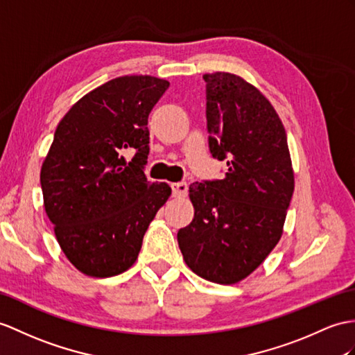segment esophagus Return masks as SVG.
<instances>
[{
  "label": "esophagus",
  "mask_w": 355,
  "mask_h": 355,
  "mask_svg": "<svg viewBox=\"0 0 355 355\" xmlns=\"http://www.w3.org/2000/svg\"><path fill=\"white\" fill-rule=\"evenodd\" d=\"M171 189H173V194H175L176 197H182L188 193V184L187 182H176L171 185Z\"/></svg>",
  "instance_id": "34e87169"
}]
</instances>
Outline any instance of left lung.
I'll return each instance as SVG.
<instances>
[{
    "mask_svg": "<svg viewBox=\"0 0 355 355\" xmlns=\"http://www.w3.org/2000/svg\"><path fill=\"white\" fill-rule=\"evenodd\" d=\"M209 150L227 161L223 179L189 185L194 218L178 232L189 270L233 284L277 245L293 194L284 126L254 85L229 72L205 73Z\"/></svg>",
    "mask_w": 355,
    "mask_h": 355,
    "instance_id": "1",
    "label": "left lung"
}]
</instances>
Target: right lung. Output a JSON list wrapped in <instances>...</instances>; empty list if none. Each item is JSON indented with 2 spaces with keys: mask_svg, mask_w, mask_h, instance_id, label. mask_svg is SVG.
<instances>
[{
  "mask_svg": "<svg viewBox=\"0 0 355 355\" xmlns=\"http://www.w3.org/2000/svg\"><path fill=\"white\" fill-rule=\"evenodd\" d=\"M170 83L150 75L114 78L66 112L40 170L43 205L63 253L90 277L129 270L143 236L168 200L149 182L148 119ZM126 151H135L128 163Z\"/></svg>",
  "mask_w": 355,
  "mask_h": 355,
  "instance_id": "obj_1",
  "label": "right lung"
}]
</instances>
